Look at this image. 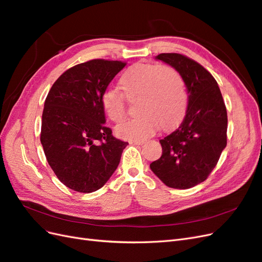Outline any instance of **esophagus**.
<instances>
[{"label": "esophagus", "mask_w": 262, "mask_h": 262, "mask_svg": "<svg viewBox=\"0 0 262 262\" xmlns=\"http://www.w3.org/2000/svg\"><path fill=\"white\" fill-rule=\"evenodd\" d=\"M130 144L133 145H143L144 141H130Z\"/></svg>", "instance_id": "obj_1"}]
</instances>
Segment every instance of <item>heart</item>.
<instances>
[{
  "label": "heart",
  "instance_id": "1",
  "mask_svg": "<svg viewBox=\"0 0 262 262\" xmlns=\"http://www.w3.org/2000/svg\"><path fill=\"white\" fill-rule=\"evenodd\" d=\"M119 87L126 98L140 97L138 112L142 114L116 126L119 138L142 141L152 136L158 125L169 130L185 117L188 96L184 80L175 69L139 63L120 75ZM123 95L118 90L107 89L100 96L102 110L114 122H120L125 116Z\"/></svg>",
  "mask_w": 262,
  "mask_h": 262
}]
</instances>
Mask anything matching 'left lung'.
<instances>
[{"label": "left lung", "instance_id": "1", "mask_svg": "<svg viewBox=\"0 0 262 262\" xmlns=\"http://www.w3.org/2000/svg\"><path fill=\"white\" fill-rule=\"evenodd\" d=\"M155 59L180 74L188 106L178 128L160 140L162 156L149 167L167 187L189 189L208 178L226 147V107L215 78L199 63L179 53Z\"/></svg>", "mask_w": 262, "mask_h": 262}]
</instances>
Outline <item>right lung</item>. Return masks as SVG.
Instances as JSON below:
<instances>
[{
  "label": "right lung",
  "mask_w": 262,
  "mask_h": 262,
  "mask_svg": "<svg viewBox=\"0 0 262 262\" xmlns=\"http://www.w3.org/2000/svg\"><path fill=\"white\" fill-rule=\"evenodd\" d=\"M124 67L101 59L81 63L66 71L46 98L40 142L55 175L74 191L104 186L129 144L107 128L100 104L102 92Z\"/></svg>",
  "instance_id": "obj_1"
}]
</instances>
